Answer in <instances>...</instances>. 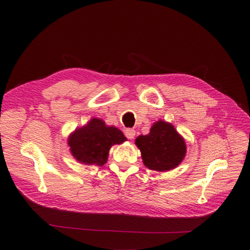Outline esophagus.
Masks as SVG:
<instances>
[{
    "label": "esophagus",
    "instance_id": "1",
    "mask_svg": "<svg viewBox=\"0 0 250 250\" xmlns=\"http://www.w3.org/2000/svg\"><path fill=\"white\" fill-rule=\"evenodd\" d=\"M125 135L128 140H132L135 137V131L133 129H131V128H127V129L125 130Z\"/></svg>",
    "mask_w": 250,
    "mask_h": 250
}]
</instances>
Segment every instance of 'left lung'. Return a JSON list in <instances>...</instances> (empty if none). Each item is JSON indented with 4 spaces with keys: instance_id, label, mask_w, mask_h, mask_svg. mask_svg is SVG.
I'll list each match as a JSON object with an SVG mask.
<instances>
[{
    "instance_id": "1",
    "label": "left lung",
    "mask_w": 250,
    "mask_h": 250,
    "mask_svg": "<svg viewBox=\"0 0 250 250\" xmlns=\"http://www.w3.org/2000/svg\"><path fill=\"white\" fill-rule=\"evenodd\" d=\"M135 145L141 150L144 165L158 172L176 168L187 152L184 138L172 124L163 120L155 122L147 135L138 137Z\"/></svg>"
}]
</instances>
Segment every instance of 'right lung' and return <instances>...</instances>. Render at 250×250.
I'll return each mask as SVG.
<instances>
[{
  "mask_svg": "<svg viewBox=\"0 0 250 250\" xmlns=\"http://www.w3.org/2000/svg\"><path fill=\"white\" fill-rule=\"evenodd\" d=\"M127 141L117 127L105 125L98 118L75 130L67 140L72 155L85 165L103 166L107 162L111 146Z\"/></svg>",
  "mask_w": 250,
  "mask_h": 250,
  "instance_id": "obj_1",
  "label": "right lung"
}]
</instances>
